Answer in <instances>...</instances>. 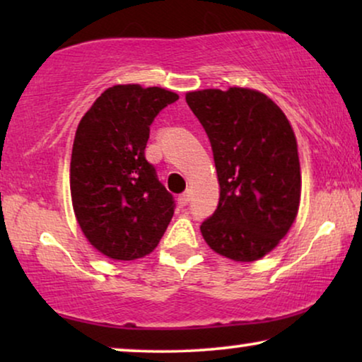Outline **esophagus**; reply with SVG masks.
I'll return each instance as SVG.
<instances>
[{
  "mask_svg": "<svg viewBox=\"0 0 362 362\" xmlns=\"http://www.w3.org/2000/svg\"><path fill=\"white\" fill-rule=\"evenodd\" d=\"M189 199H191L189 192H185V194H181L180 197H177V204H180V207H185L187 202H189Z\"/></svg>",
  "mask_w": 362,
  "mask_h": 362,
  "instance_id": "obj_1",
  "label": "esophagus"
}]
</instances>
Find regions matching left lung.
Listing matches in <instances>:
<instances>
[{
	"label": "left lung",
	"mask_w": 362,
	"mask_h": 362,
	"mask_svg": "<svg viewBox=\"0 0 362 362\" xmlns=\"http://www.w3.org/2000/svg\"><path fill=\"white\" fill-rule=\"evenodd\" d=\"M186 102L209 136L219 206L201 234L216 254L255 262L288 234L298 214V145L288 118L254 88H204Z\"/></svg>",
	"instance_id": "obj_1"
}]
</instances>
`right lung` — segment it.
Segmentation results:
<instances>
[{
  "mask_svg": "<svg viewBox=\"0 0 362 362\" xmlns=\"http://www.w3.org/2000/svg\"><path fill=\"white\" fill-rule=\"evenodd\" d=\"M180 95L161 87H108L78 122L71 156L76 219L93 249L112 260L151 254L175 214L145 148L150 125Z\"/></svg>",
  "mask_w": 362,
  "mask_h": 362,
  "instance_id": "1",
  "label": "right lung"
}]
</instances>
